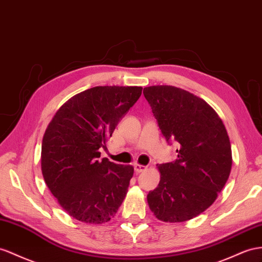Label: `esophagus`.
<instances>
[{
    "label": "esophagus",
    "mask_w": 262,
    "mask_h": 262,
    "mask_svg": "<svg viewBox=\"0 0 262 262\" xmlns=\"http://www.w3.org/2000/svg\"><path fill=\"white\" fill-rule=\"evenodd\" d=\"M134 169H135L136 172H143L147 169V167L144 165H140V164H135L134 165Z\"/></svg>",
    "instance_id": "obj_1"
}]
</instances>
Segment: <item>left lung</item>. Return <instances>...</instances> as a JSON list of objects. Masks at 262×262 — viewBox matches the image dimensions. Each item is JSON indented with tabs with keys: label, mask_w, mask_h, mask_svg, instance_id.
Returning <instances> with one entry per match:
<instances>
[{
	"label": "left lung",
	"mask_w": 262,
	"mask_h": 262,
	"mask_svg": "<svg viewBox=\"0 0 262 262\" xmlns=\"http://www.w3.org/2000/svg\"><path fill=\"white\" fill-rule=\"evenodd\" d=\"M167 142L178 158L157 165L158 187L147 195L149 209L165 223H183L209 208L230 175L232 155L223 120L206 100L170 85L144 89Z\"/></svg>",
	"instance_id": "obj_1"
}]
</instances>
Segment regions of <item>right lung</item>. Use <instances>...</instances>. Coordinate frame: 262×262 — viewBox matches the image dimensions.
<instances>
[{
    "label": "right lung",
    "mask_w": 262,
    "mask_h": 262,
    "mask_svg": "<svg viewBox=\"0 0 262 262\" xmlns=\"http://www.w3.org/2000/svg\"><path fill=\"white\" fill-rule=\"evenodd\" d=\"M140 86H96L76 94L52 118L42 142L41 168L52 195L71 217L102 225L115 216L134 173L130 165L99 159Z\"/></svg>",
    "instance_id": "obj_1"
}]
</instances>
